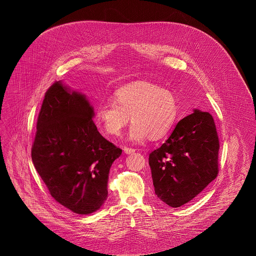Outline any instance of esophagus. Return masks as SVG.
<instances>
[{
    "label": "esophagus",
    "mask_w": 256,
    "mask_h": 256,
    "mask_svg": "<svg viewBox=\"0 0 256 256\" xmlns=\"http://www.w3.org/2000/svg\"><path fill=\"white\" fill-rule=\"evenodd\" d=\"M124 154H134V152H135V150H134V148H132L124 146Z\"/></svg>",
    "instance_id": "obj_1"
}]
</instances>
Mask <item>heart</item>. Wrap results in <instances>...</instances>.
I'll use <instances>...</instances> for the list:
<instances>
[{
  "instance_id": "heart-1",
  "label": "heart",
  "mask_w": 256,
  "mask_h": 256,
  "mask_svg": "<svg viewBox=\"0 0 256 256\" xmlns=\"http://www.w3.org/2000/svg\"><path fill=\"white\" fill-rule=\"evenodd\" d=\"M114 102L100 104L96 118L104 132L119 136L130 122L132 124L128 138L142 142L148 136L158 139L168 134L176 121L178 104L168 89L148 82H135L122 86L114 92Z\"/></svg>"
}]
</instances>
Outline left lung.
Here are the masks:
<instances>
[{"mask_svg": "<svg viewBox=\"0 0 256 256\" xmlns=\"http://www.w3.org/2000/svg\"><path fill=\"white\" fill-rule=\"evenodd\" d=\"M219 137L212 115L195 110L148 156L156 195L170 207L192 200L219 172Z\"/></svg>", "mask_w": 256, "mask_h": 256, "instance_id": "left-lung-1", "label": "left lung"}]
</instances>
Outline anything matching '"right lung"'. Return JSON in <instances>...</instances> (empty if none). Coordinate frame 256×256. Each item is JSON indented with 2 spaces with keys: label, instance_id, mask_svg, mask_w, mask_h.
Listing matches in <instances>:
<instances>
[{
  "label": "right lung",
  "instance_id": "add662e5",
  "mask_svg": "<svg viewBox=\"0 0 256 256\" xmlns=\"http://www.w3.org/2000/svg\"><path fill=\"white\" fill-rule=\"evenodd\" d=\"M93 116L84 95L56 82L45 94L32 148L34 165L50 196L82 215L104 204L110 167L122 154L98 132Z\"/></svg>",
  "mask_w": 256,
  "mask_h": 256
}]
</instances>
